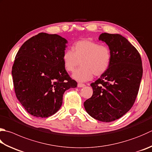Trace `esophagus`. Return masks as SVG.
<instances>
[{
	"label": "esophagus",
	"mask_w": 152,
	"mask_h": 152,
	"mask_svg": "<svg viewBox=\"0 0 152 152\" xmlns=\"http://www.w3.org/2000/svg\"><path fill=\"white\" fill-rule=\"evenodd\" d=\"M85 86V84H83V83H78L77 84V87H84Z\"/></svg>",
	"instance_id": "esophagus-1"
}]
</instances>
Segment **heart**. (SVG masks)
Listing matches in <instances>:
<instances>
[{
	"instance_id": "heart-1",
	"label": "heart",
	"mask_w": 152,
	"mask_h": 152,
	"mask_svg": "<svg viewBox=\"0 0 152 152\" xmlns=\"http://www.w3.org/2000/svg\"><path fill=\"white\" fill-rule=\"evenodd\" d=\"M64 67L73 72L81 62V67L74 72L73 78L79 82L89 81L93 77L102 75L108 70L111 62V53L107 46L84 39L75 42L72 51H65L62 56Z\"/></svg>"
}]
</instances>
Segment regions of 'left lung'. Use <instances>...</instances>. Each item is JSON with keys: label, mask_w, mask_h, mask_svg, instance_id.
Returning <instances> with one entry per match:
<instances>
[{"label": "left lung", "mask_w": 152, "mask_h": 152, "mask_svg": "<svg viewBox=\"0 0 152 152\" xmlns=\"http://www.w3.org/2000/svg\"><path fill=\"white\" fill-rule=\"evenodd\" d=\"M99 40L108 46L111 62L108 70L91 84L93 96L85 101L84 107L94 119L110 122L133 106L142 77V63L138 50L121 34L102 33Z\"/></svg>", "instance_id": "8db88e82"}]
</instances>
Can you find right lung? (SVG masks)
Here are the masks:
<instances>
[{
	"mask_svg": "<svg viewBox=\"0 0 152 152\" xmlns=\"http://www.w3.org/2000/svg\"><path fill=\"white\" fill-rule=\"evenodd\" d=\"M67 40L41 32L26 41L17 53L12 75L16 96L28 113L47 118L61 107L65 91L77 87L62 61Z\"/></svg>",
	"mask_w": 152,
	"mask_h": 152,
	"instance_id": "right-lung-1",
	"label": "right lung"
}]
</instances>
